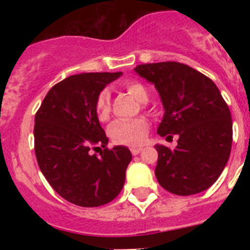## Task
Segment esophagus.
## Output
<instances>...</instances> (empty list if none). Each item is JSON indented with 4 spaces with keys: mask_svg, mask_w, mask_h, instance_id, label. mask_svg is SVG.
<instances>
[{
    "mask_svg": "<svg viewBox=\"0 0 250 250\" xmlns=\"http://www.w3.org/2000/svg\"><path fill=\"white\" fill-rule=\"evenodd\" d=\"M143 150V148L141 146H133V148H131V153H132L133 156H136V154H139V153Z\"/></svg>",
    "mask_w": 250,
    "mask_h": 250,
    "instance_id": "esophagus-1",
    "label": "esophagus"
}]
</instances>
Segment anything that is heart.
<instances>
[{"instance_id":"obj_1","label":"heart","mask_w":250,"mask_h":250,"mask_svg":"<svg viewBox=\"0 0 250 250\" xmlns=\"http://www.w3.org/2000/svg\"><path fill=\"white\" fill-rule=\"evenodd\" d=\"M127 93L140 104L148 101V90L143 84L137 82H127L125 84ZM110 113V94L107 90H102L96 101V114L100 121H106ZM149 125L145 119H118L110 125L107 132L110 139L119 145L136 146L144 143Z\"/></svg>"}]
</instances>
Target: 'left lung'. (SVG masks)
<instances>
[{
	"label": "left lung",
	"mask_w": 250,
	"mask_h": 250,
	"mask_svg": "<svg viewBox=\"0 0 250 250\" xmlns=\"http://www.w3.org/2000/svg\"><path fill=\"white\" fill-rule=\"evenodd\" d=\"M133 71L160 94L165 113L158 135L179 136L175 149L154 145L157 180L178 196L204 192L225 170L232 145L231 113L218 86L179 62L139 64Z\"/></svg>",
	"instance_id": "left-lung-1"
}]
</instances>
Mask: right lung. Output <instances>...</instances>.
<instances>
[{"instance_id": "1", "label": "right lung", "mask_w": 250, "mask_h": 250, "mask_svg": "<svg viewBox=\"0 0 250 250\" xmlns=\"http://www.w3.org/2000/svg\"><path fill=\"white\" fill-rule=\"evenodd\" d=\"M121 76L122 72L68 76L49 90L35 117V153L41 172L61 197L78 206L105 205L125 186L132 160L128 148L115 145L101 157L90 154L92 145L106 148L109 143L96 114L98 94Z\"/></svg>"}]
</instances>
